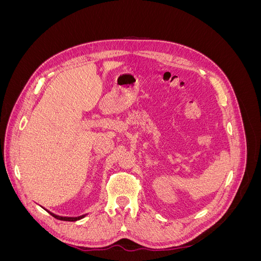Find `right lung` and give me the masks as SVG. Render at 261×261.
Segmentation results:
<instances>
[{"label": "right lung", "instance_id": "right-lung-1", "mask_svg": "<svg viewBox=\"0 0 261 261\" xmlns=\"http://www.w3.org/2000/svg\"><path fill=\"white\" fill-rule=\"evenodd\" d=\"M46 211H48V210H46ZM48 212L50 213L52 217H54L55 219L62 220V221H78V220H81V219H83V218H85L87 216V213H86V215H83V216H80V217H62V216L55 215V213H53V212H50V211H48Z\"/></svg>", "mask_w": 261, "mask_h": 261}]
</instances>
